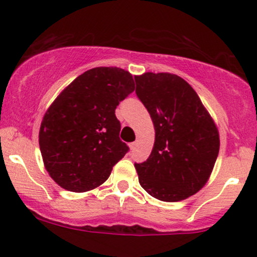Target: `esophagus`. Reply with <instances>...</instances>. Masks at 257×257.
I'll use <instances>...</instances> for the list:
<instances>
[{"mask_svg":"<svg viewBox=\"0 0 257 257\" xmlns=\"http://www.w3.org/2000/svg\"><path fill=\"white\" fill-rule=\"evenodd\" d=\"M135 146H137V143H131V144H129V149H131L132 151L135 149Z\"/></svg>","mask_w":257,"mask_h":257,"instance_id":"34e87169","label":"esophagus"}]
</instances>
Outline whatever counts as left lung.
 Instances as JSON below:
<instances>
[{
    "instance_id": "1",
    "label": "left lung",
    "mask_w": 257,
    "mask_h": 257,
    "mask_svg": "<svg viewBox=\"0 0 257 257\" xmlns=\"http://www.w3.org/2000/svg\"><path fill=\"white\" fill-rule=\"evenodd\" d=\"M138 98L151 116L156 137L150 157L135 163L141 187L163 202H179L208 181L220 149L216 125L199 96L173 73L135 76Z\"/></svg>"
}]
</instances>
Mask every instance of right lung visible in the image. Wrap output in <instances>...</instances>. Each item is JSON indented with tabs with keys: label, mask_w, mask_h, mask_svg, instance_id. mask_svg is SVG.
Returning a JSON list of instances; mask_svg holds the SVG:
<instances>
[{
	"label": "right lung",
	"mask_w": 257,
	"mask_h": 257,
	"mask_svg": "<svg viewBox=\"0 0 257 257\" xmlns=\"http://www.w3.org/2000/svg\"><path fill=\"white\" fill-rule=\"evenodd\" d=\"M134 89L128 71L95 67L73 79L49 106L38 141L44 167L60 187L87 192L108 179L129 151L114 110Z\"/></svg>",
	"instance_id": "1"
}]
</instances>
